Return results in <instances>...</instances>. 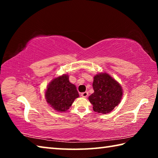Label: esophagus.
Listing matches in <instances>:
<instances>
[{"label":"esophagus","instance_id":"1","mask_svg":"<svg viewBox=\"0 0 158 158\" xmlns=\"http://www.w3.org/2000/svg\"><path fill=\"white\" fill-rule=\"evenodd\" d=\"M88 95H89V93L88 92H84L81 93V96L83 98H87Z\"/></svg>","mask_w":158,"mask_h":158}]
</instances>
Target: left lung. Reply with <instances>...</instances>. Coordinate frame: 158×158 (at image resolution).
Segmentation results:
<instances>
[{
	"instance_id": "obj_1",
	"label": "left lung",
	"mask_w": 158,
	"mask_h": 158,
	"mask_svg": "<svg viewBox=\"0 0 158 158\" xmlns=\"http://www.w3.org/2000/svg\"><path fill=\"white\" fill-rule=\"evenodd\" d=\"M94 93L89 97L93 111L108 114L121 102L123 96L121 85L107 73H100L94 77Z\"/></svg>"
}]
</instances>
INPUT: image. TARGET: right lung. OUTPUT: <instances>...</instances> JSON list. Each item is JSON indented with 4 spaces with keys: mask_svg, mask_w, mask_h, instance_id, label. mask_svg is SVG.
I'll return each mask as SVG.
<instances>
[{
    "mask_svg": "<svg viewBox=\"0 0 158 158\" xmlns=\"http://www.w3.org/2000/svg\"><path fill=\"white\" fill-rule=\"evenodd\" d=\"M79 96L76 86L69 82L67 74L53 79L48 85L45 93L48 104L59 112L68 110Z\"/></svg>",
    "mask_w": 158,
    "mask_h": 158,
    "instance_id": "1",
    "label": "right lung"
}]
</instances>
